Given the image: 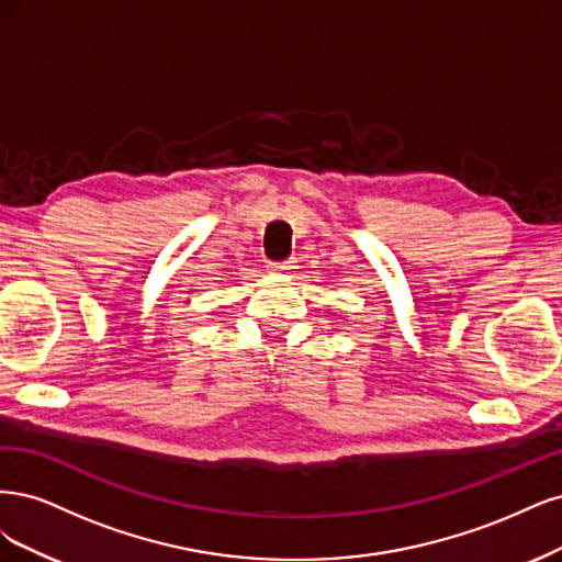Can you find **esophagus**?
Here are the masks:
<instances>
[{
  "label": "esophagus",
  "mask_w": 562,
  "mask_h": 562,
  "mask_svg": "<svg viewBox=\"0 0 562 562\" xmlns=\"http://www.w3.org/2000/svg\"><path fill=\"white\" fill-rule=\"evenodd\" d=\"M270 273H286V270H292V261H280V263H268Z\"/></svg>",
  "instance_id": "1"
}]
</instances>
